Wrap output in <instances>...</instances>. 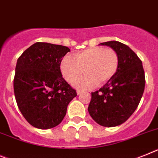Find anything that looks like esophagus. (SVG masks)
I'll use <instances>...</instances> for the list:
<instances>
[{
    "label": "esophagus",
    "mask_w": 158,
    "mask_h": 158,
    "mask_svg": "<svg viewBox=\"0 0 158 158\" xmlns=\"http://www.w3.org/2000/svg\"><path fill=\"white\" fill-rule=\"evenodd\" d=\"M76 92H77V95H80V94L82 93V91H80V90H77Z\"/></svg>",
    "instance_id": "obj_1"
}]
</instances>
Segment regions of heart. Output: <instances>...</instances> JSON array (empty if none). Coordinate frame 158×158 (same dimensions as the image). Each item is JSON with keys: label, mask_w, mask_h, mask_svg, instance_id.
I'll return each instance as SVG.
<instances>
[{"label": "heart", "mask_w": 158, "mask_h": 158, "mask_svg": "<svg viewBox=\"0 0 158 158\" xmlns=\"http://www.w3.org/2000/svg\"><path fill=\"white\" fill-rule=\"evenodd\" d=\"M119 66V58L112 49L96 46L78 52L73 56L64 57L61 62L60 69L64 79L74 83L78 88L89 89L97 85H104L116 75Z\"/></svg>", "instance_id": "heart-1"}]
</instances>
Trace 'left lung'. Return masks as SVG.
Returning <instances> with one entry per match:
<instances>
[{
    "label": "left lung",
    "instance_id": "left-lung-1",
    "mask_svg": "<svg viewBox=\"0 0 158 158\" xmlns=\"http://www.w3.org/2000/svg\"><path fill=\"white\" fill-rule=\"evenodd\" d=\"M116 52L119 66L116 75L99 91L91 93L88 112L99 125L116 127L136 109L145 85L142 62L128 46L117 41L100 43Z\"/></svg>",
    "mask_w": 158,
    "mask_h": 158
}]
</instances>
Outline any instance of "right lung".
Here are the masks:
<instances>
[{"instance_id": "right-lung-1", "label": "right lung", "mask_w": 158, "mask_h": 158, "mask_svg": "<svg viewBox=\"0 0 158 158\" xmlns=\"http://www.w3.org/2000/svg\"><path fill=\"white\" fill-rule=\"evenodd\" d=\"M69 51L67 46L36 42L18 59L14 95L20 112L32 126L49 129L59 125L77 95L60 71L61 62Z\"/></svg>"}]
</instances>
